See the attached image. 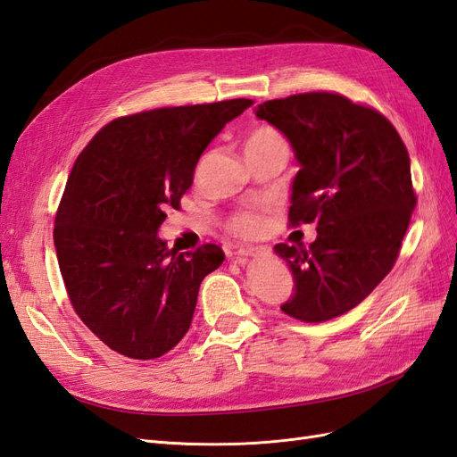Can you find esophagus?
<instances>
[{"label":"esophagus","instance_id":"34e87169","mask_svg":"<svg viewBox=\"0 0 457 457\" xmlns=\"http://www.w3.org/2000/svg\"><path fill=\"white\" fill-rule=\"evenodd\" d=\"M261 253H262L261 247H240V250L237 252V259H238V262H242V265H245L247 259L257 257Z\"/></svg>","mask_w":457,"mask_h":457}]
</instances>
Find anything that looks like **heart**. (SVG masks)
<instances>
[{
	"mask_svg": "<svg viewBox=\"0 0 457 457\" xmlns=\"http://www.w3.org/2000/svg\"><path fill=\"white\" fill-rule=\"evenodd\" d=\"M272 145H286V141L278 131L269 126L255 128L245 141V148H262V146H272ZM269 225H270V207L267 204L247 205L244 210L234 213L228 220V228L234 234H238V237H245V238L261 237V234L267 232Z\"/></svg>",
	"mask_w": 457,
	"mask_h": 457,
	"instance_id": "b5f03b06",
	"label": "heart"
}]
</instances>
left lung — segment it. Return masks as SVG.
<instances>
[{"label": "left lung", "instance_id": "left-lung-1", "mask_svg": "<svg viewBox=\"0 0 457 457\" xmlns=\"http://www.w3.org/2000/svg\"><path fill=\"white\" fill-rule=\"evenodd\" d=\"M278 129L299 171L289 192V223H316V240L276 244L294 274L282 311L324 322L364 301L398 257L416 207L410 156L393 123L336 93H303L257 104Z\"/></svg>", "mask_w": 457, "mask_h": 457}]
</instances>
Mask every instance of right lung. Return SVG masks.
I'll return each mask as SVG.
<instances>
[{
    "label": "right lung",
    "mask_w": 457,
    "mask_h": 457,
    "mask_svg": "<svg viewBox=\"0 0 457 457\" xmlns=\"http://www.w3.org/2000/svg\"><path fill=\"white\" fill-rule=\"evenodd\" d=\"M250 99L158 108L114 120L68 177L54 219V252L78 316L110 349L150 361L185 337L198 289L223 250H170L165 207H179L204 150Z\"/></svg>",
    "instance_id": "obj_1"
}]
</instances>
